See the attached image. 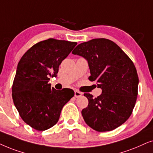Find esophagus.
<instances>
[{"label":"esophagus","mask_w":153,"mask_h":153,"mask_svg":"<svg viewBox=\"0 0 153 153\" xmlns=\"http://www.w3.org/2000/svg\"><path fill=\"white\" fill-rule=\"evenodd\" d=\"M82 94L81 93V92H80V91H75V97L79 98V97H82Z\"/></svg>","instance_id":"esophagus-1"}]
</instances>
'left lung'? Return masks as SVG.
I'll return each mask as SVG.
<instances>
[{
  "label": "left lung",
  "mask_w": 153,
  "mask_h": 153,
  "mask_svg": "<svg viewBox=\"0 0 153 153\" xmlns=\"http://www.w3.org/2000/svg\"><path fill=\"white\" fill-rule=\"evenodd\" d=\"M72 53L87 61L89 80L102 89L97 98L84 94L89 101L82 111L85 122L99 132L120 127L131 115L137 99L138 77L134 63L117 44L105 38L79 44Z\"/></svg>",
  "instance_id": "obj_1"
}]
</instances>
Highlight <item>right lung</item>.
<instances>
[{"instance_id": "obj_1", "label": "right lung", "mask_w": 153, "mask_h": 153, "mask_svg": "<svg viewBox=\"0 0 153 153\" xmlns=\"http://www.w3.org/2000/svg\"><path fill=\"white\" fill-rule=\"evenodd\" d=\"M76 45L54 38L42 40L18 63L12 88L14 104L22 119L38 131L55 125L64 105L74 96L72 89L56 90L48 82L56 77L61 63Z\"/></svg>"}]
</instances>
